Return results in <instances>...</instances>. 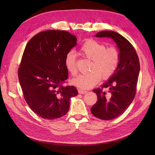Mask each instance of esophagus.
Here are the masks:
<instances>
[{
  "mask_svg": "<svg viewBox=\"0 0 155 155\" xmlns=\"http://www.w3.org/2000/svg\"><path fill=\"white\" fill-rule=\"evenodd\" d=\"M78 92H79V94H83L87 93V91H85V90H83V89L79 88V89H78Z\"/></svg>",
  "mask_w": 155,
  "mask_h": 155,
  "instance_id": "esophagus-1",
  "label": "esophagus"
}]
</instances>
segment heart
<instances>
[{"label": "heart", "mask_w": 155, "mask_h": 155, "mask_svg": "<svg viewBox=\"0 0 155 155\" xmlns=\"http://www.w3.org/2000/svg\"><path fill=\"white\" fill-rule=\"evenodd\" d=\"M80 53L91 59L90 72L81 74L72 80V83L79 88L87 89L95 86L101 78L107 79L114 74L120 61L119 51L114 46L107 47L106 45L94 39L86 40L81 46ZM64 65L72 76L78 72L76 56L73 51L68 52L64 59Z\"/></svg>", "instance_id": "obj_1"}]
</instances>
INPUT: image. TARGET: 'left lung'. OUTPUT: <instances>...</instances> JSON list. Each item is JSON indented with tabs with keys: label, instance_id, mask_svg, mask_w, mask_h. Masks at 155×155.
<instances>
[{
	"label": "left lung",
	"instance_id": "8db88e82",
	"mask_svg": "<svg viewBox=\"0 0 155 155\" xmlns=\"http://www.w3.org/2000/svg\"><path fill=\"white\" fill-rule=\"evenodd\" d=\"M97 37H110L120 51L118 66L114 74L102 85L93 90L97 101L92 107V114L97 118L111 120L122 114L133 101L140 72L138 56L133 46L124 37L114 31H101ZM107 89L108 93L102 91Z\"/></svg>",
	"mask_w": 155,
	"mask_h": 155
}]
</instances>
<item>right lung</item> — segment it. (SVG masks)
Returning a JSON list of instances; mask_svg holds the SVG:
<instances>
[{
  "instance_id": "obj_1",
  "label": "right lung",
  "mask_w": 155,
  "mask_h": 155,
  "mask_svg": "<svg viewBox=\"0 0 155 155\" xmlns=\"http://www.w3.org/2000/svg\"><path fill=\"white\" fill-rule=\"evenodd\" d=\"M77 44L76 37L64 30H46L27 43L18 76L25 100L36 114L59 118L69 110L70 98L78 95L74 86H63L68 76L67 54Z\"/></svg>"
}]
</instances>
